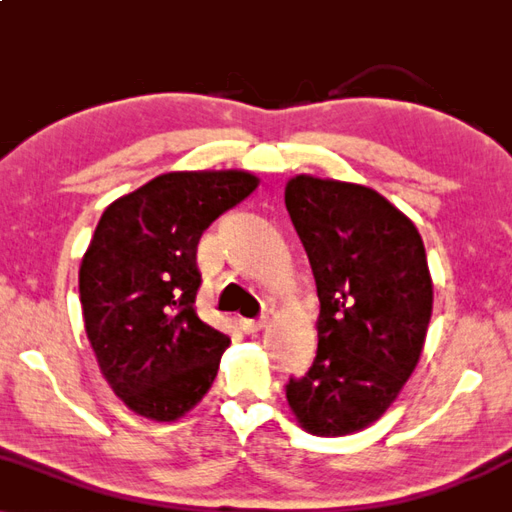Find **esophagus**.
Masks as SVG:
<instances>
[{"mask_svg":"<svg viewBox=\"0 0 512 512\" xmlns=\"http://www.w3.org/2000/svg\"><path fill=\"white\" fill-rule=\"evenodd\" d=\"M238 322H240L242 332H247V334L261 332V329L265 327V318H258V320H254V318H240Z\"/></svg>","mask_w":512,"mask_h":512,"instance_id":"obj_1","label":"esophagus"}]
</instances>
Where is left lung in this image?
Masks as SVG:
<instances>
[{"instance_id": "1", "label": "left lung", "mask_w": 512, "mask_h": 512, "mask_svg": "<svg viewBox=\"0 0 512 512\" xmlns=\"http://www.w3.org/2000/svg\"><path fill=\"white\" fill-rule=\"evenodd\" d=\"M286 208L320 300L316 359L290 377L288 405L311 435H352L389 410L419 364L432 316L426 247L412 219L364 185L295 176Z\"/></svg>"}]
</instances>
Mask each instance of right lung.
Returning <instances> with one entry per match:
<instances>
[{
    "label": "right lung",
    "mask_w": 512,
    "mask_h": 512,
    "mask_svg": "<svg viewBox=\"0 0 512 512\" xmlns=\"http://www.w3.org/2000/svg\"><path fill=\"white\" fill-rule=\"evenodd\" d=\"M256 187L249 171H171L102 212L80 265L84 329L135 414L178 421L215 380L231 338L196 316V247Z\"/></svg>",
    "instance_id": "obj_1"
}]
</instances>
